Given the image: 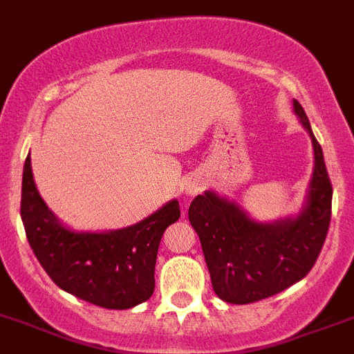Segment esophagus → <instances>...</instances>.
Instances as JSON below:
<instances>
[{"label": "esophagus", "instance_id": "esophagus-1", "mask_svg": "<svg viewBox=\"0 0 354 354\" xmlns=\"http://www.w3.org/2000/svg\"><path fill=\"white\" fill-rule=\"evenodd\" d=\"M186 189H188V194H197V192L203 189V186H201L198 183H195V180H192V183L186 184Z\"/></svg>", "mask_w": 354, "mask_h": 354}]
</instances>
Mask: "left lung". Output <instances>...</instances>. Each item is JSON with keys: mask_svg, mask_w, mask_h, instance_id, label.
Here are the masks:
<instances>
[{"mask_svg": "<svg viewBox=\"0 0 354 354\" xmlns=\"http://www.w3.org/2000/svg\"><path fill=\"white\" fill-rule=\"evenodd\" d=\"M293 106L315 148L309 201L299 217L259 224L212 192L197 195L189 204V223L201 239L213 291L224 302H259L302 280L317 262L328 236L331 179L308 115L297 99Z\"/></svg>", "mask_w": 354, "mask_h": 354, "instance_id": "8db88e82", "label": "left lung"}]
</instances>
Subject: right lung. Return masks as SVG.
Segmentation results:
<instances>
[{
  "instance_id": "add662e5",
  "label": "right lung",
  "mask_w": 354,
  "mask_h": 354,
  "mask_svg": "<svg viewBox=\"0 0 354 354\" xmlns=\"http://www.w3.org/2000/svg\"><path fill=\"white\" fill-rule=\"evenodd\" d=\"M179 217V201H171L124 230L70 232L46 208L34 184L30 157L25 160L21 218L34 255L61 289L101 308L128 309L150 299L160 239Z\"/></svg>"
}]
</instances>
